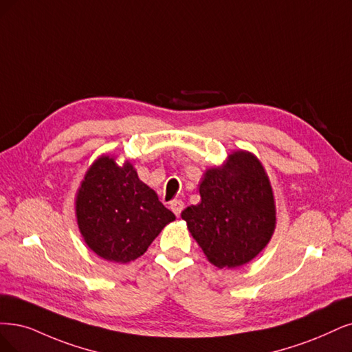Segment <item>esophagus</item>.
I'll list each match as a JSON object with an SVG mask.
<instances>
[{
	"label": "esophagus",
	"mask_w": 352,
	"mask_h": 352,
	"mask_svg": "<svg viewBox=\"0 0 352 352\" xmlns=\"http://www.w3.org/2000/svg\"><path fill=\"white\" fill-rule=\"evenodd\" d=\"M183 209H184V203L181 200H174L171 203V210L175 213V216H179L181 212H183Z\"/></svg>",
	"instance_id": "esophagus-1"
}]
</instances>
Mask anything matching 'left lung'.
I'll return each mask as SVG.
<instances>
[{
	"label": "left lung",
	"instance_id": "obj_1",
	"mask_svg": "<svg viewBox=\"0 0 352 352\" xmlns=\"http://www.w3.org/2000/svg\"><path fill=\"white\" fill-rule=\"evenodd\" d=\"M200 197L181 217L213 265L236 268L265 248L276 229V204L255 155L236 151L223 166L207 169Z\"/></svg>",
	"mask_w": 352,
	"mask_h": 352
}]
</instances>
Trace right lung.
Instances as JSON below:
<instances>
[{"label": "right lung", "instance_id": "obj_1", "mask_svg": "<svg viewBox=\"0 0 352 352\" xmlns=\"http://www.w3.org/2000/svg\"><path fill=\"white\" fill-rule=\"evenodd\" d=\"M76 222L91 251L111 263H130L146 252L175 214L143 184L130 162L104 155L89 166L75 201Z\"/></svg>", "mask_w": 352, "mask_h": 352}]
</instances>
